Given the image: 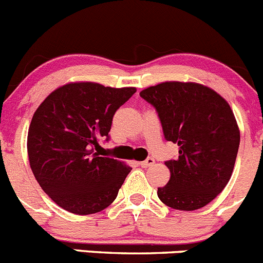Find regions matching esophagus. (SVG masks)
Returning a JSON list of instances; mask_svg holds the SVG:
<instances>
[{"label": "esophagus", "instance_id": "1", "mask_svg": "<svg viewBox=\"0 0 263 263\" xmlns=\"http://www.w3.org/2000/svg\"><path fill=\"white\" fill-rule=\"evenodd\" d=\"M139 165L141 166V167H151V166L154 165V159L153 158H148V159H145V161H143V162H139Z\"/></svg>", "mask_w": 263, "mask_h": 263}]
</instances>
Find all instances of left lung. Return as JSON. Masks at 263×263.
<instances>
[{
  "mask_svg": "<svg viewBox=\"0 0 263 263\" xmlns=\"http://www.w3.org/2000/svg\"><path fill=\"white\" fill-rule=\"evenodd\" d=\"M156 107L167 141L179 157L165 162L170 180L158 198L176 210L201 209L227 185L234 171L240 129L234 111L212 88L192 82H165L141 90Z\"/></svg>",
  "mask_w": 263,
  "mask_h": 263,
  "instance_id": "left-lung-1",
  "label": "left lung"
}]
</instances>
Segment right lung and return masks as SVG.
Wrapping results in <instances>:
<instances>
[{
  "label": "right lung",
  "mask_w": 263,
  "mask_h": 263,
  "mask_svg": "<svg viewBox=\"0 0 263 263\" xmlns=\"http://www.w3.org/2000/svg\"><path fill=\"white\" fill-rule=\"evenodd\" d=\"M136 88L92 82L62 85L32 117L27 137L31 170L44 192L78 215L101 212L117 198L131 167L95 152L112 117ZM107 140V139H106Z\"/></svg>",
  "instance_id": "right-lung-1"
}]
</instances>
